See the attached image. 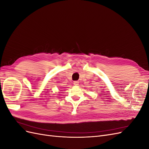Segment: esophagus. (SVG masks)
I'll return each instance as SVG.
<instances>
[{
  "label": "esophagus",
  "instance_id": "1",
  "mask_svg": "<svg viewBox=\"0 0 149 149\" xmlns=\"http://www.w3.org/2000/svg\"><path fill=\"white\" fill-rule=\"evenodd\" d=\"M74 85L75 86H78L79 85V81H74Z\"/></svg>",
  "mask_w": 149,
  "mask_h": 149
}]
</instances>
